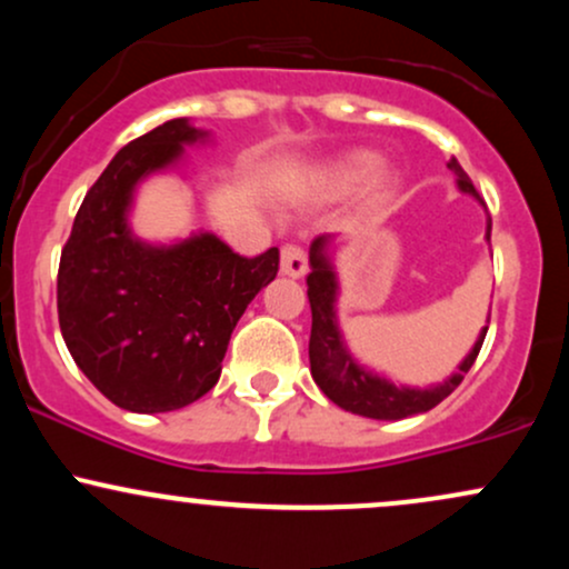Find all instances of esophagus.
<instances>
[{
	"label": "esophagus",
	"instance_id": "34e87169",
	"mask_svg": "<svg viewBox=\"0 0 569 569\" xmlns=\"http://www.w3.org/2000/svg\"><path fill=\"white\" fill-rule=\"evenodd\" d=\"M280 272L289 278H302L307 272V253L302 246L286 243L280 246Z\"/></svg>",
	"mask_w": 569,
	"mask_h": 569
}]
</instances>
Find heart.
<instances>
[{
    "label": "heart",
    "instance_id": "1",
    "mask_svg": "<svg viewBox=\"0 0 569 569\" xmlns=\"http://www.w3.org/2000/svg\"><path fill=\"white\" fill-rule=\"evenodd\" d=\"M363 179L367 181V192L371 198H385L393 189V173L380 166V160L371 152H352L345 154L323 168L318 173V189L323 194H345L356 189Z\"/></svg>",
    "mask_w": 569,
    "mask_h": 569
}]
</instances>
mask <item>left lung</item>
Masks as SVG:
<instances>
[{
    "label": "left lung",
    "mask_w": 569,
    "mask_h": 569,
    "mask_svg": "<svg viewBox=\"0 0 569 569\" xmlns=\"http://www.w3.org/2000/svg\"><path fill=\"white\" fill-rule=\"evenodd\" d=\"M449 171L457 176V187L460 192L473 194L476 200L485 202L476 192L473 181L468 179V173L462 171L460 162L455 158L447 162ZM492 234V219H487V240ZM331 238L329 234H321V238L312 240L310 246V276H307V299H310L312 310V329H310V371L312 380H316L318 388L323 390L337 407L345 411H352V415L371 417V420H403V417L422 415V411L433 409L436 403H441L457 385L462 382V377L468 375V369L473 367L476 356H479L481 345H485L487 329H481L479 339H476L473 350L468 352L466 361L457 367V371L449 380H443L436 388H398V385L388 382L385 377H377L358 367L356 358L350 356L348 348H345L342 335H339L337 326V272L331 267L329 248Z\"/></svg>",
    "instance_id": "obj_1"
}]
</instances>
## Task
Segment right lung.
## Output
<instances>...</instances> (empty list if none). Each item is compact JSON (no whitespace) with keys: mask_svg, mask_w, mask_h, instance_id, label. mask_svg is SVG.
Segmentation results:
<instances>
[{"mask_svg":"<svg viewBox=\"0 0 569 569\" xmlns=\"http://www.w3.org/2000/svg\"><path fill=\"white\" fill-rule=\"evenodd\" d=\"M206 136L179 117L122 147L84 194L61 251L63 342L109 401L139 415L206 396L240 316L278 276V248L246 259L211 232L173 246H149L130 232L139 181Z\"/></svg>","mask_w":569,"mask_h":569,"instance_id":"obj_1","label":"right lung"}]
</instances>
